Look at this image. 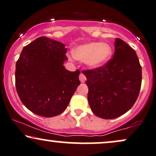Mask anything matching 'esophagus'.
<instances>
[{
	"label": "esophagus",
	"mask_w": 156,
	"mask_h": 156,
	"mask_svg": "<svg viewBox=\"0 0 156 156\" xmlns=\"http://www.w3.org/2000/svg\"><path fill=\"white\" fill-rule=\"evenodd\" d=\"M79 79L80 80V82L84 83V82L86 81V80H87V78H86V76H84V74H83V73H80L79 76Z\"/></svg>",
	"instance_id": "1"
}]
</instances>
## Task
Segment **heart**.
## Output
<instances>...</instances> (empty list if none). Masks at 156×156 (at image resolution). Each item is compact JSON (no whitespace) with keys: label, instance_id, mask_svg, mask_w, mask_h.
Here are the masks:
<instances>
[{"label":"heart","instance_id":"heart-1","mask_svg":"<svg viewBox=\"0 0 156 156\" xmlns=\"http://www.w3.org/2000/svg\"><path fill=\"white\" fill-rule=\"evenodd\" d=\"M73 53L76 59L86 62L89 67L99 68L110 60L112 48L105 42H89L75 48Z\"/></svg>","mask_w":156,"mask_h":156}]
</instances>
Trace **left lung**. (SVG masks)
Returning <instances> with one entry per match:
<instances>
[{"instance_id":"obj_1","label":"left lung","mask_w":156,"mask_h":156,"mask_svg":"<svg viewBox=\"0 0 156 156\" xmlns=\"http://www.w3.org/2000/svg\"><path fill=\"white\" fill-rule=\"evenodd\" d=\"M114 47V58L103 67L83 71L91 110L106 119L120 117L132 108L141 84V67L135 51L118 38Z\"/></svg>"}]
</instances>
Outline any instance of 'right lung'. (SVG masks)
I'll return each mask as SVG.
<instances>
[{
	"label": "right lung",
	"instance_id": "1",
	"mask_svg": "<svg viewBox=\"0 0 156 156\" xmlns=\"http://www.w3.org/2000/svg\"><path fill=\"white\" fill-rule=\"evenodd\" d=\"M41 37L23 48L16 63L15 85L23 105L37 115L52 117L67 108L80 85V71L67 70V48Z\"/></svg>",
	"mask_w": 156,
	"mask_h": 156
}]
</instances>
